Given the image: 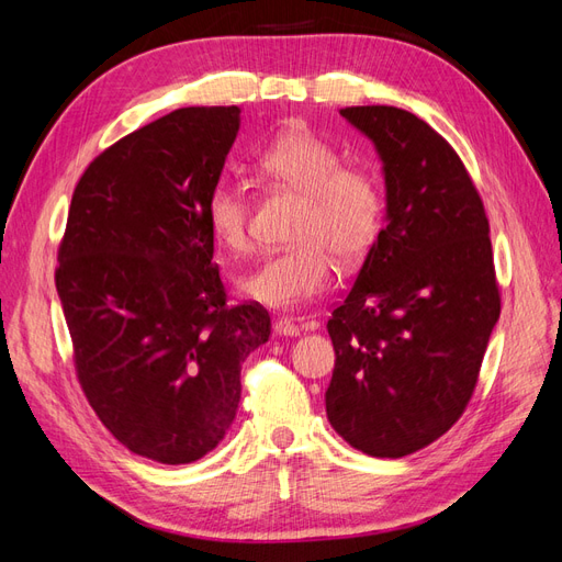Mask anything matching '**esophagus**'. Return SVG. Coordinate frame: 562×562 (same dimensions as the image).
<instances>
[{
  "label": "esophagus",
  "instance_id": "obj_1",
  "mask_svg": "<svg viewBox=\"0 0 562 562\" xmlns=\"http://www.w3.org/2000/svg\"><path fill=\"white\" fill-rule=\"evenodd\" d=\"M274 333L277 335H285V337H297L300 335V326L293 323L291 318H277L274 321Z\"/></svg>",
  "mask_w": 562,
  "mask_h": 562
}]
</instances>
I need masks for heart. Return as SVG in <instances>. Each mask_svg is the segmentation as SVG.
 <instances>
[{"label":"heart","instance_id":"1","mask_svg":"<svg viewBox=\"0 0 562 562\" xmlns=\"http://www.w3.org/2000/svg\"><path fill=\"white\" fill-rule=\"evenodd\" d=\"M258 168L281 190L302 196L293 225L295 246L269 258L241 279V291L271 310H295L333 283V258L361 262L384 227L386 199L375 173L342 166L339 149L304 124L288 126L260 155ZM206 223L215 244L244 255L252 246V206L246 187L217 180L206 199Z\"/></svg>","mask_w":562,"mask_h":562}]
</instances>
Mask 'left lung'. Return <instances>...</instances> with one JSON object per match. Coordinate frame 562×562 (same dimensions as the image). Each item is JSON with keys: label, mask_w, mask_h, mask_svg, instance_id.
I'll use <instances>...</instances> for the list:
<instances>
[{"label": "left lung", "mask_w": 562, "mask_h": 562, "mask_svg": "<svg viewBox=\"0 0 562 562\" xmlns=\"http://www.w3.org/2000/svg\"><path fill=\"white\" fill-rule=\"evenodd\" d=\"M375 143L386 227L328 318L326 413L370 457H405L462 417L502 297L483 199L452 145L413 112L339 110Z\"/></svg>", "instance_id": "left-lung-1"}]
</instances>
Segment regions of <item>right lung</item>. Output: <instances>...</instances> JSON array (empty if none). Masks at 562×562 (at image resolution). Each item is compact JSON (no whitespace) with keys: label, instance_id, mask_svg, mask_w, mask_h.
<instances>
[{"label":"right lung","instance_id":"1","mask_svg":"<svg viewBox=\"0 0 562 562\" xmlns=\"http://www.w3.org/2000/svg\"><path fill=\"white\" fill-rule=\"evenodd\" d=\"M239 112L182 108L116 140L79 178L58 246L83 396L159 464L196 462L225 438L241 363L271 333L258 302L227 304L203 213Z\"/></svg>","mask_w":562,"mask_h":562}]
</instances>
